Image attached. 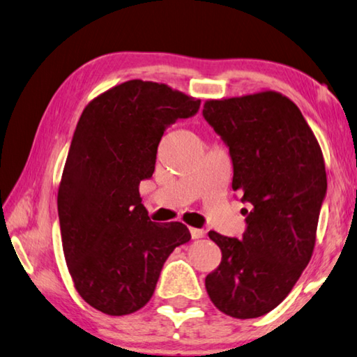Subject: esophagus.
Instances as JSON below:
<instances>
[{
    "label": "esophagus",
    "mask_w": 357,
    "mask_h": 357,
    "mask_svg": "<svg viewBox=\"0 0 357 357\" xmlns=\"http://www.w3.org/2000/svg\"><path fill=\"white\" fill-rule=\"evenodd\" d=\"M190 234H192V238H203L206 236V231L204 229H199V228H190Z\"/></svg>",
    "instance_id": "esophagus-1"
}]
</instances>
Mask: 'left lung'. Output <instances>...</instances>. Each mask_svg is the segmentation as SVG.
<instances>
[{
  "mask_svg": "<svg viewBox=\"0 0 357 357\" xmlns=\"http://www.w3.org/2000/svg\"><path fill=\"white\" fill-rule=\"evenodd\" d=\"M203 116L229 148L232 189L252 207L241 241L209 232L222 262L206 290L223 314L256 319L290 294L312 257L325 160L300 109L278 92L206 101Z\"/></svg>",
  "mask_w": 357,
  "mask_h": 357,
  "instance_id": "1",
  "label": "left lung"
}]
</instances>
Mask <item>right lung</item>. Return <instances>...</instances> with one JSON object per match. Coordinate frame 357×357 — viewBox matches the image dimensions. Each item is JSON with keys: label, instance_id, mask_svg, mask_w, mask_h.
I'll list each match as a JSON object with an SVG mask.
<instances>
[{"label": "right lung", "instance_id": "obj_1", "mask_svg": "<svg viewBox=\"0 0 357 357\" xmlns=\"http://www.w3.org/2000/svg\"><path fill=\"white\" fill-rule=\"evenodd\" d=\"M199 100L165 84L132 79L84 109L57 193L63 255L84 301L107 315L132 314L150 301L160 270L187 226L154 223L140 181L153 176L159 142Z\"/></svg>", "mask_w": 357, "mask_h": 357}]
</instances>
